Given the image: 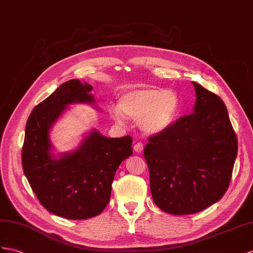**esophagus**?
<instances>
[{
    "label": "esophagus",
    "mask_w": 253,
    "mask_h": 253,
    "mask_svg": "<svg viewBox=\"0 0 253 253\" xmlns=\"http://www.w3.org/2000/svg\"><path fill=\"white\" fill-rule=\"evenodd\" d=\"M143 150H144V145L141 143H136L134 145V151L135 152L140 153V152H143Z\"/></svg>",
    "instance_id": "1"
}]
</instances>
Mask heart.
I'll return each mask as SVG.
<instances>
[{
    "label": "heart",
    "instance_id": "1",
    "mask_svg": "<svg viewBox=\"0 0 253 253\" xmlns=\"http://www.w3.org/2000/svg\"><path fill=\"white\" fill-rule=\"evenodd\" d=\"M180 107V97L175 91L143 87L121 94L117 107L109 108V116L118 123L125 122L126 117L137 120L141 131L153 135L174 125Z\"/></svg>",
    "mask_w": 253,
    "mask_h": 253
}]
</instances>
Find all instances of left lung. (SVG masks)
Here are the masks:
<instances>
[{
  "instance_id": "8db88e82",
  "label": "left lung",
  "mask_w": 253,
  "mask_h": 253,
  "mask_svg": "<svg viewBox=\"0 0 253 253\" xmlns=\"http://www.w3.org/2000/svg\"><path fill=\"white\" fill-rule=\"evenodd\" d=\"M193 85V113L150 136L144 149L153 202L171 214L195 213L220 201L237 156V137L223 101Z\"/></svg>"
}]
</instances>
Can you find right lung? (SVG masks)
I'll return each instance as SVG.
<instances>
[{
	"instance_id": "right-lung-1",
	"label": "right lung",
	"mask_w": 253,
	"mask_h": 253,
	"mask_svg": "<svg viewBox=\"0 0 253 253\" xmlns=\"http://www.w3.org/2000/svg\"><path fill=\"white\" fill-rule=\"evenodd\" d=\"M92 85L72 79L35 106L26 126L22 147L24 175L49 212L71 220L100 214L108 204L116 170L133 155L132 137H105L96 130L79 147L57 157L50 130L60 116L77 103L94 104Z\"/></svg>"
}]
</instances>
